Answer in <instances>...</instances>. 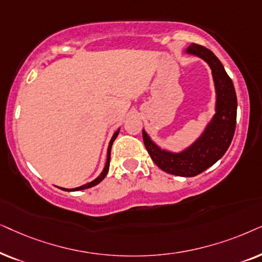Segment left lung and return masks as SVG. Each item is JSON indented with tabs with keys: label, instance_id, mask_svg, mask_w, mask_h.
Listing matches in <instances>:
<instances>
[{
	"label": "left lung",
	"instance_id": "obj_1",
	"mask_svg": "<svg viewBox=\"0 0 262 262\" xmlns=\"http://www.w3.org/2000/svg\"><path fill=\"white\" fill-rule=\"evenodd\" d=\"M186 54L200 57L210 66L215 89V114L202 134L181 152L160 148L142 129L146 149L163 171L182 177H193L208 169L225 155L236 128L237 97L232 80L222 62L211 50L190 44Z\"/></svg>",
	"mask_w": 262,
	"mask_h": 262
}]
</instances>
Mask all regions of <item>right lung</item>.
<instances>
[{
  "label": "right lung",
  "mask_w": 262,
  "mask_h": 262,
  "mask_svg": "<svg viewBox=\"0 0 262 262\" xmlns=\"http://www.w3.org/2000/svg\"><path fill=\"white\" fill-rule=\"evenodd\" d=\"M118 132H120V128H118L117 130L115 132L114 135H113V138H111V140H110V142H109V147H107V155H106V163H105V166H104L103 171L100 172V175H99L98 177H97L96 180H93L92 182H89V183L83 184V186H81V187H78V188H73V189H66V188H61V189H63V190H67V191H76V190H82V189H87V188H91V187H93V186H97V184L100 183V182H102V181H103L104 179H105L106 173H107V171H109V166H110V152H111V146H113L114 141H115V139L117 138V135H118Z\"/></svg>",
  "instance_id": "add662e5"
}]
</instances>
